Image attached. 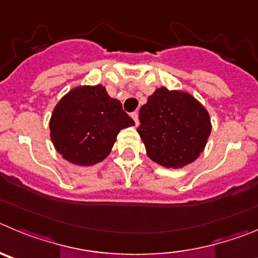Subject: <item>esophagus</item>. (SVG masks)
Returning a JSON list of instances; mask_svg holds the SVG:
<instances>
[{"label": "esophagus", "instance_id": "1", "mask_svg": "<svg viewBox=\"0 0 258 258\" xmlns=\"http://www.w3.org/2000/svg\"><path fill=\"white\" fill-rule=\"evenodd\" d=\"M131 118H132V119H134L135 124H136V126H139V113L138 112L131 113Z\"/></svg>", "mask_w": 258, "mask_h": 258}]
</instances>
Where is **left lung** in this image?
<instances>
[{"mask_svg": "<svg viewBox=\"0 0 258 258\" xmlns=\"http://www.w3.org/2000/svg\"><path fill=\"white\" fill-rule=\"evenodd\" d=\"M138 132L150 159L167 168L191 163L211 134L208 112L191 95L155 90L139 112Z\"/></svg>", "mask_w": 258, "mask_h": 258, "instance_id": "left-lung-1", "label": "left lung"}]
</instances>
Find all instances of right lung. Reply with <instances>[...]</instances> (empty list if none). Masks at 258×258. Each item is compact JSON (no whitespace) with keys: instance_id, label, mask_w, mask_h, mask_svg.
Returning <instances> with one entry per match:
<instances>
[{"instance_id":"add662e5","label":"right lung","mask_w":258,"mask_h":258,"mask_svg":"<svg viewBox=\"0 0 258 258\" xmlns=\"http://www.w3.org/2000/svg\"><path fill=\"white\" fill-rule=\"evenodd\" d=\"M135 122L105 87L73 89L55 106L50 136L64 159L78 166H92L105 159L120 130Z\"/></svg>"}]
</instances>
